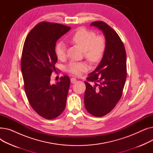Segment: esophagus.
<instances>
[{
    "mask_svg": "<svg viewBox=\"0 0 153 153\" xmlns=\"http://www.w3.org/2000/svg\"><path fill=\"white\" fill-rule=\"evenodd\" d=\"M76 81H77V79H76V78L72 77V78H71V83H72V84H74V83H76Z\"/></svg>",
    "mask_w": 153,
    "mask_h": 153,
    "instance_id": "1",
    "label": "esophagus"
}]
</instances>
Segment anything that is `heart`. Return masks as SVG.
<instances>
[{
  "label": "heart",
  "mask_w": 153,
  "mask_h": 153,
  "mask_svg": "<svg viewBox=\"0 0 153 153\" xmlns=\"http://www.w3.org/2000/svg\"><path fill=\"white\" fill-rule=\"evenodd\" d=\"M71 41L79 46L84 51V57L91 62L99 61L103 57L105 50L106 42L103 36H96L94 31L85 28H80L71 37ZM66 46L62 42H58L55 46V53L59 59L66 56ZM87 66L84 62L71 61L67 67L68 71L74 75L87 69Z\"/></svg>",
  "instance_id": "b5f03b06"
}]
</instances>
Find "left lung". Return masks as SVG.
<instances>
[{"instance_id": "8db88e82", "label": "left lung", "mask_w": 153, "mask_h": 153, "mask_svg": "<svg viewBox=\"0 0 153 153\" xmlns=\"http://www.w3.org/2000/svg\"><path fill=\"white\" fill-rule=\"evenodd\" d=\"M91 26L102 31L106 40L103 58L85 82L84 105L95 117H103L114 108L121 98L126 79V54L122 41L117 32L105 22L97 21Z\"/></svg>"}]
</instances>
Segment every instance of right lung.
Instances as JSON below:
<instances>
[{
    "mask_svg": "<svg viewBox=\"0 0 153 153\" xmlns=\"http://www.w3.org/2000/svg\"><path fill=\"white\" fill-rule=\"evenodd\" d=\"M71 27L43 22L32 29L23 45L21 70L28 100L36 113L46 119H54L65 109L70 78L64 76L55 84L51 75L58 61L56 43Z\"/></svg>",
    "mask_w": 153,
    "mask_h": 153,
    "instance_id": "add662e5",
    "label": "right lung"
}]
</instances>
